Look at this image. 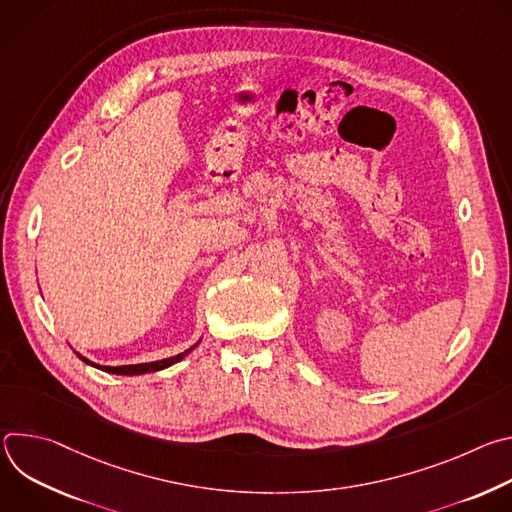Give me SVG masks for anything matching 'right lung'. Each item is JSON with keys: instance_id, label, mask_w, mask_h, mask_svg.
<instances>
[{"instance_id": "right-lung-1", "label": "right lung", "mask_w": 512, "mask_h": 512, "mask_svg": "<svg viewBox=\"0 0 512 512\" xmlns=\"http://www.w3.org/2000/svg\"><path fill=\"white\" fill-rule=\"evenodd\" d=\"M196 346H198V342H196L194 346H190L188 350H184V352L176 354V356H170V358H164V360H154V362L125 364V367H101V364H95V362H91L89 358L81 356L79 352H77V356H79L83 362L91 364V367H95V369H101V371H105V373H113V375H143V373H154V371H162V369H168V367H172V364L180 362V360H182L186 354H190V352H192Z\"/></svg>"}]
</instances>
